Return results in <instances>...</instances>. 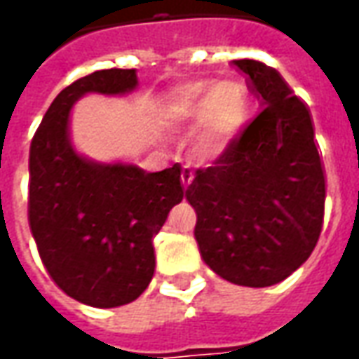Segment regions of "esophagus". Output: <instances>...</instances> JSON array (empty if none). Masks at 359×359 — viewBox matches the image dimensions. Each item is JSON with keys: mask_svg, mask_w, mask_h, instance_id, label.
Returning <instances> with one entry per match:
<instances>
[{"mask_svg": "<svg viewBox=\"0 0 359 359\" xmlns=\"http://www.w3.org/2000/svg\"><path fill=\"white\" fill-rule=\"evenodd\" d=\"M180 180H182V187L188 188L192 184V180H194V175H192L190 169H182V172H180Z\"/></svg>", "mask_w": 359, "mask_h": 359, "instance_id": "esophagus-1", "label": "esophagus"}]
</instances>
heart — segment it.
Returning a JSON list of instances; mask_svg holds the SVG:
<instances>
[{"mask_svg":"<svg viewBox=\"0 0 359 359\" xmlns=\"http://www.w3.org/2000/svg\"><path fill=\"white\" fill-rule=\"evenodd\" d=\"M254 97L242 81H192L175 88L165 102V121L172 128L196 126L190 149L198 159L225 156L246 130Z\"/></svg>","mask_w":359,"mask_h":359,"instance_id":"heart-1","label":"heart"}]
</instances>
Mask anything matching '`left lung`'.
<instances>
[{
  "label": "left lung",
  "mask_w": 359,
  "mask_h": 359,
  "mask_svg": "<svg viewBox=\"0 0 359 359\" xmlns=\"http://www.w3.org/2000/svg\"><path fill=\"white\" fill-rule=\"evenodd\" d=\"M264 111L225 156L198 169L187 190L205 264L229 283L277 285L316 248L325 213V171L306 103L265 63L233 61Z\"/></svg>",
  "instance_id": "1"
}]
</instances>
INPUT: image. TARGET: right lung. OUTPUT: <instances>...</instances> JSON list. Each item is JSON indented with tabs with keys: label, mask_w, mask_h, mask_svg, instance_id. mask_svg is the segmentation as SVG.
Masks as SVG:
<instances>
[{
	"label": "right lung",
	"mask_w": 359,
	"mask_h": 359,
	"mask_svg": "<svg viewBox=\"0 0 359 359\" xmlns=\"http://www.w3.org/2000/svg\"><path fill=\"white\" fill-rule=\"evenodd\" d=\"M136 69H107L61 90L30 144L28 221L46 269L74 300L117 308L136 300L156 271L154 236L187 196L180 165L146 172L100 163L71 140V111L82 95H123Z\"/></svg>",
	"instance_id": "add662e5"
}]
</instances>
